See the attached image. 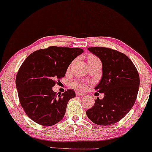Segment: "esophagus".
Masks as SVG:
<instances>
[{
    "label": "esophagus",
    "instance_id": "34e87169",
    "mask_svg": "<svg viewBox=\"0 0 152 152\" xmlns=\"http://www.w3.org/2000/svg\"><path fill=\"white\" fill-rule=\"evenodd\" d=\"M76 95H77V96H81V97H83V96L85 95V94H83V93H80V92H76Z\"/></svg>",
    "mask_w": 152,
    "mask_h": 152
}]
</instances>
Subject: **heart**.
Returning <instances> with one entry per match:
<instances>
[{
	"label": "heart",
	"mask_w": 152,
	"mask_h": 152,
	"mask_svg": "<svg viewBox=\"0 0 152 152\" xmlns=\"http://www.w3.org/2000/svg\"><path fill=\"white\" fill-rule=\"evenodd\" d=\"M97 58L94 55H89L88 56V60H93V59H97ZM88 85H89V83L85 82L83 80H81L80 79H75L74 81L72 82L71 86L72 88H75V89L78 90H85L86 88H88Z\"/></svg>",
	"instance_id": "1"
}]
</instances>
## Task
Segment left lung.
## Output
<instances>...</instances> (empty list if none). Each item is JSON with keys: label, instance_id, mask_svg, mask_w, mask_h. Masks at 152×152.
Wrapping results in <instances>:
<instances>
[{"label": "left lung", "instance_id": "8db88e82", "mask_svg": "<svg viewBox=\"0 0 152 152\" xmlns=\"http://www.w3.org/2000/svg\"><path fill=\"white\" fill-rule=\"evenodd\" d=\"M88 50L102 63V76L95 90L104 94V97L102 99L97 97L86 114L99 126L116 124L129 112L135 102L140 86L137 70L129 57L116 50L103 47Z\"/></svg>", "mask_w": 152, "mask_h": 152}]
</instances>
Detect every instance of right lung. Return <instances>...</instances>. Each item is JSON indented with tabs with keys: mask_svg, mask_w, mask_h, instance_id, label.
Masks as SVG:
<instances>
[{
	"mask_svg": "<svg viewBox=\"0 0 152 152\" xmlns=\"http://www.w3.org/2000/svg\"><path fill=\"white\" fill-rule=\"evenodd\" d=\"M83 53L78 48L50 46L32 53L16 76L19 99L26 115L41 126H50L64 117L67 103L76 97L73 90L62 95L53 90L56 80L64 77L68 66Z\"/></svg>",
	"mask_w": 152,
	"mask_h": 152,
	"instance_id": "1",
	"label": "right lung"
}]
</instances>
